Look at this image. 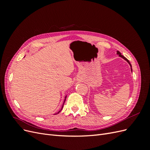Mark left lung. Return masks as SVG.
I'll return each instance as SVG.
<instances>
[{"label":"left lung","instance_id":"8db88e82","mask_svg":"<svg viewBox=\"0 0 150 150\" xmlns=\"http://www.w3.org/2000/svg\"><path fill=\"white\" fill-rule=\"evenodd\" d=\"M117 54H118V55H119V56H120V57H122V58H123L125 60H126L127 62H128L129 63V66H130V67H131V72H132V68H131V67H132V66H131V64H130L129 61L128 59H126V58L125 56H122V55H121V52H120V51H117Z\"/></svg>","mask_w":150,"mask_h":150}]
</instances>
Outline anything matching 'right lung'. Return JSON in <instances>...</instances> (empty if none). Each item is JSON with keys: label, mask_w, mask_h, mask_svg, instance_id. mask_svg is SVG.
I'll list each match as a JSON object with an SVG mask.
<instances>
[{"label": "right lung", "mask_w": 150, "mask_h": 150, "mask_svg": "<svg viewBox=\"0 0 150 150\" xmlns=\"http://www.w3.org/2000/svg\"><path fill=\"white\" fill-rule=\"evenodd\" d=\"M66 96L65 97V99H64V102H65V101H66ZM64 103H63V105H64ZM63 105H62V107H63ZM62 108H61V110H60L59 111V112H57V113H56V115L58 114V113H59V112H60V111H61L62 110Z\"/></svg>", "instance_id": "right-lung-1"}]
</instances>
